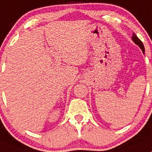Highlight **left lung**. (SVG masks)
I'll return each instance as SVG.
<instances>
[{
  "mask_svg": "<svg viewBox=\"0 0 152 152\" xmlns=\"http://www.w3.org/2000/svg\"><path fill=\"white\" fill-rule=\"evenodd\" d=\"M132 40L133 42H134V43H135L137 45H138L139 47L140 48V49L142 50V53H145V48H144V45L143 44H142V42L141 41H140V39L138 38V37L136 36L135 34H133V36H132Z\"/></svg>",
  "mask_w": 152,
  "mask_h": 152,
  "instance_id": "1",
  "label": "left lung"
}]
</instances>
